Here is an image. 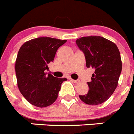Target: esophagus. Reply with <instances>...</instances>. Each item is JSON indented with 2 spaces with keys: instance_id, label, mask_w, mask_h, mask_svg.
Segmentation results:
<instances>
[{
  "instance_id": "obj_1",
  "label": "esophagus",
  "mask_w": 134,
  "mask_h": 134,
  "mask_svg": "<svg viewBox=\"0 0 134 134\" xmlns=\"http://www.w3.org/2000/svg\"><path fill=\"white\" fill-rule=\"evenodd\" d=\"M70 79L72 82L75 83H79V81H80L79 80H75V79Z\"/></svg>"
}]
</instances>
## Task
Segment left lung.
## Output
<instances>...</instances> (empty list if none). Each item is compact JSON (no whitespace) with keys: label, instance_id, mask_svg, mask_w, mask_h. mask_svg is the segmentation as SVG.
Listing matches in <instances>:
<instances>
[{"label":"left lung","instance_id":"8db88e82","mask_svg":"<svg viewBox=\"0 0 134 134\" xmlns=\"http://www.w3.org/2000/svg\"><path fill=\"white\" fill-rule=\"evenodd\" d=\"M76 44L84 53L87 68L94 70L88 82L89 90L79 95L88 105L101 104L108 100L116 88L122 70L120 54L114 43L100 36L82 37Z\"/></svg>","mask_w":134,"mask_h":134}]
</instances>
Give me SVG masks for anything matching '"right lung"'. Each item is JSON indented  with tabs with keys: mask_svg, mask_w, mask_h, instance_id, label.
I'll list each match as a JSON object with an SVG mask.
<instances>
[{
	"mask_svg": "<svg viewBox=\"0 0 134 134\" xmlns=\"http://www.w3.org/2000/svg\"><path fill=\"white\" fill-rule=\"evenodd\" d=\"M66 40L40 37L23 44L15 61L18 87L29 102L38 108H45L55 102L66 78H57L45 72L54 60L57 49Z\"/></svg>",
	"mask_w": 134,
	"mask_h": 134,
	"instance_id": "right-lung-1",
	"label": "right lung"
}]
</instances>
